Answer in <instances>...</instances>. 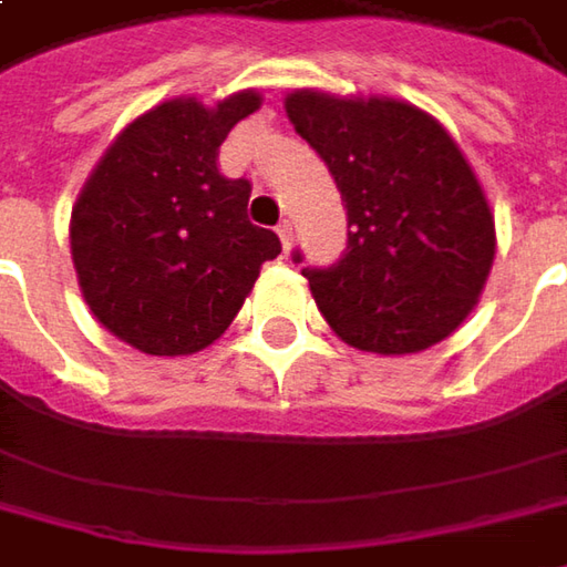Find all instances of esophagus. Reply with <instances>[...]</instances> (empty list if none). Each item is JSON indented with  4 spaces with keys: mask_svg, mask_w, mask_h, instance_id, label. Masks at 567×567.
Instances as JSON below:
<instances>
[{
    "mask_svg": "<svg viewBox=\"0 0 567 567\" xmlns=\"http://www.w3.org/2000/svg\"><path fill=\"white\" fill-rule=\"evenodd\" d=\"M277 236H280V241H284V248L290 251V245H293V223H290V219H284V223L277 226Z\"/></svg>",
    "mask_w": 567,
    "mask_h": 567,
    "instance_id": "esophagus-1",
    "label": "esophagus"
}]
</instances>
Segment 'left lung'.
Segmentation results:
<instances>
[{"mask_svg":"<svg viewBox=\"0 0 567 567\" xmlns=\"http://www.w3.org/2000/svg\"><path fill=\"white\" fill-rule=\"evenodd\" d=\"M287 117L322 156L348 210L344 255L302 268L328 326L373 354L443 341L472 312L495 261V216L453 136L392 99L293 92Z\"/></svg>","mask_w":567,"mask_h":567,"instance_id":"obj_1","label":"left lung"}]
</instances>
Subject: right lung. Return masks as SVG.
Segmentation results:
<instances>
[{
    "mask_svg": "<svg viewBox=\"0 0 567 567\" xmlns=\"http://www.w3.org/2000/svg\"><path fill=\"white\" fill-rule=\"evenodd\" d=\"M241 92L204 107L175 99L136 117L104 153L72 210L82 297L143 354H194L236 319L277 233L248 219V178L219 172L229 130L258 111Z\"/></svg>",
    "mask_w": 567,
    "mask_h": 567,
    "instance_id": "1",
    "label": "right lung"
}]
</instances>
